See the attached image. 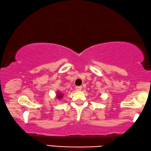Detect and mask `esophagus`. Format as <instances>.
I'll list each match as a JSON object with an SVG mask.
<instances>
[{
	"instance_id": "34e87169",
	"label": "esophagus",
	"mask_w": 151,
	"mask_h": 151,
	"mask_svg": "<svg viewBox=\"0 0 151 151\" xmlns=\"http://www.w3.org/2000/svg\"><path fill=\"white\" fill-rule=\"evenodd\" d=\"M75 89L77 91H81L82 90V86H76L75 87Z\"/></svg>"
}]
</instances>
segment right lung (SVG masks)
Listing matches in <instances>:
<instances>
[{"label": "right lung", "instance_id": "add662e5", "mask_svg": "<svg viewBox=\"0 0 151 151\" xmlns=\"http://www.w3.org/2000/svg\"><path fill=\"white\" fill-rule=\"evenodd\" d=\"M63 94L60 93V92H58L57 94V99H58V100H60V99L63 98Z\"/></svg>", "mask_w": 151, "mask_h": 151}]
</instances>
